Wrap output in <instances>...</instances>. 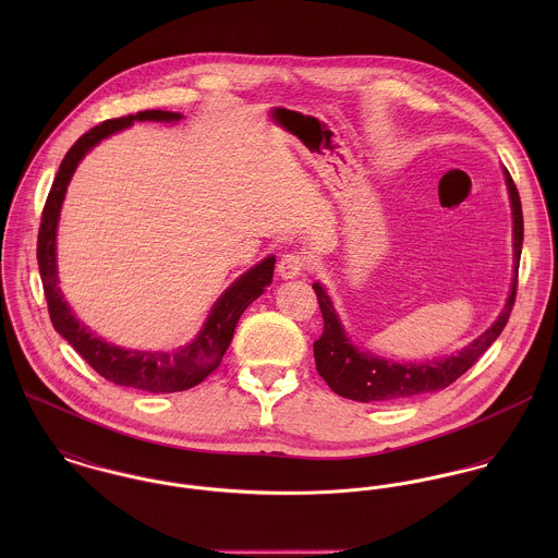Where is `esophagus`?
<instances>
[{"label": "esophagus", "mask_w": 558, "mask_h": 558, "mask_svg": "<svg viewBox=\"0 0 558 558\" xmlns=\"http://www.w3.org/2000/svg\"><path fill=\"white\" fill-rule=\"evenodd\" d=\"M307 264H310V262H307L305 255H301V253H286V255H281V259H279V264H277V272H279L283 279H294V277H299V275L305 272Z\"/></svg>", "instance_id": "34e87169"}]
</instances>
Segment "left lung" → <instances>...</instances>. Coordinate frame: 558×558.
I'll list each match as a JSON object with an SVG mask.
<instances>
[{"label":"left lung","mask_w":558,"mask_h":558,"mask_svg":"<svg viewBox=\"0 0 558 558\" xmlns=\"http://www.w3.org/2000/svg\"><path fill=\"white\" fill-rule=\"evenodd\" d=\"M505 178H507L511 208H513L515 277H513L511 292L502 314L469 348H464L456 356H447L434 363L427 361L418 365L416 363L401 365V363H391V361L359 352L345 337L324 288L319 283H314V292L318 296L319 312L324 319V330L319 339L314 341L316 367L319 376L337 396L369 403V401H403V399L447 389L462 374H466L477 363L478 356L496 341V337L502 332L505 324L509 322L513 303H515L518 266H520V253H522V240H524L520 195L509 171H505Z\"/></svg>","instance_id":"1"}]
</instances>
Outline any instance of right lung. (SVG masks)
Here are the masks:
<instances>
[{
  "label": "right lung",
  "mask_w": 558,
  "mask_h": 558,
  "mask_svg": "<svg viewBox=\"0 0 558 558\" xmlns=\"http://www.w3.org/2000/svg\"><path fill=\"white\" fill-rule=\"evenodd\" d=\"M180 113L173 111H160V109H146L135 116H122L107 120L94 129H89L85 135L73 144V148L66 153V157L60 165V171L51 184V191L47 195L43 217H40V230H38V244H36V257L43 279V290L47 299L49 318L53 322L56 330L80 352L85 363L100 374L105 380L120 385V387H133L140 391L150 393H175L186 391L195 385H199L204 378H208L223 361L226 350L232 343L234 328L239 324L242 312L264 292V288L272 281L275 270V257H266L257 266H253L246 275H242L239 281L226 290V294L215 305L210 318L206 322L204 330L197 335L193 343L182 348L180 352H137V350H122L116 345H109L107 341L94 337L85 324L71 314L69 305L62 301L60 288H58V270H56V228L60 217V206L69 186V180L80 165L83 155L94 148L100 140L109 137L111 133L126 129L133 124V120H180Z\"/></svg>",
  "instance_id": "obj_1"
}]
</instances>
